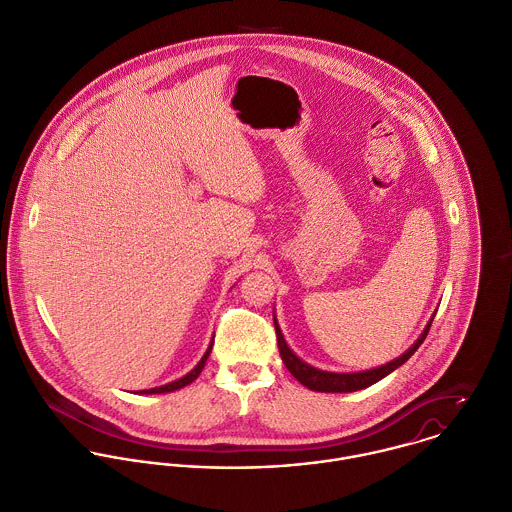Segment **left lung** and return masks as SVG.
<instances>
[{
    "instance_id": "left-lung-1",
    "label": "left lung",
    "mask_w": 512,
    "mask_h": 512,
    "mask_svg": "<svg viewBox=\"0 0 512 512\" xmlns=\"http://www.w3.org/2000/svg\"><path fill=\"white\" fill-rule=\"evenodd\" d=\"M435 314H437V312H435ZM435 314L431 316V320H429L427 326L423 328L421 336L415 340V343H413L405 353H401V355L395 357L393 361H387V363H383V365H379V367L365 369V371H351V373L324 371V369H318V367L306 363L304 359H300V357L292 351V347L288 345V341L284 340V334H282V330H280V324H278V320H276V314H274V326H276L278 349H280L282 361H284V365L288 367V371H290L304 387H308V389H312V391H320V393H351V391H359V389H365V387L377 383L379 379H383L385 375H389L391 371H395L397 367H401V365L417 351V347L423 343V340L427 338Z\"/></svg>"
}]
</instances>
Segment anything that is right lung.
I'll return each mask as SVG.
<instances>
[{"label":"right lung","mask_w":512,"mask_h":512,"mask_svg":"<svg viewBox=\"0 0 512 512\" xmlns=\"http://www.w3.org/2000/svg\"><path fill=\"white\" fill-rule=\"evenodd\" d=\"M214 341V338H212ZM212 341H210V345H208V349L204 351V355L200 357V361L186 373V375H182V377H178V379H174L171 383H165V385H161V387H153V389H143V391H137L139 395H159V393H171V391H178V389H182V387H186L188 383H192L198 375H200V371L204 369V365H206V359H208V355H210V351H212Z\"/></svg>","instance_id":"1"}]
</instances>
